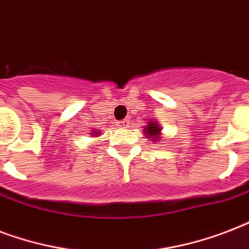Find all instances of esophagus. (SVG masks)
I'll return each mask as SVG.
<instances>
[{
    "mask_svg": "<svg viewBox=\"0 0 249 249\" xmlns=\"http://www.w3.org/2000/svg\"><path fill=\"white\" fill-rule=\"evenodd\" d=\"M129 125H130V120L129 119H125V120L119 123V126H121V128H129Z\"/></svg>",
    "mask_w": 249,
    "mask_h": 249,
    "instance_id": "obj_1",
    "label": "esophagus"
}]
</instances>
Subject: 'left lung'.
I'll return each instance as SVG.
<instances>
[{
    "label": "left lung",
    "mask_w": 249,
    "mask_h": 249,
    "mask_svg": "<svg viewBox=\"0 0 249 249\" xmlns=\"http://www.w3.org/2000/svg\"><path fill=\"white\" fill-rule=\"evenodd\" d=\"M160 132H161V126L156 121H148L147 125L143 129L144 136L147 137V138H151L154 142L159 141Z\"/></svg>",
    "instance_id": "obj_1"
}]
</instances>
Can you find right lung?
Returning <instances> with one entry per match:
<instances>
[{
  "label": "right lung",
  "instance_id": "right-lung-1",
  "mask_svg": "<svg viewBox=\"0 0 249 249\" xmlns=\"http://www.w3.org/2000/svg\"><path fill=\"white\" fill-rule=\"evenodd\" d=\"M91 134H93L94 137H98L99 136V130H93V132H91Z\"/></svg>",
  "mask_w": 249,
  "mask_h": 249
}]
</instances>
